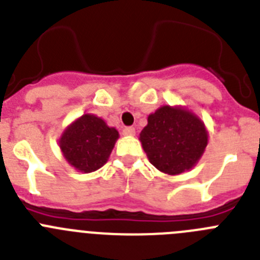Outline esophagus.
<instances>
[{"label": "esophagus", "instance_id": "1", "mask_svg": "<svg viewBox=\"0 0 260 260\" xmlns=\"http://www.w3.org/2000/svg\"><path fill=\"white\" fill-rule=\"evenodd\" d=\"M122 134L126 135V137H133L135 134V128L133 126H127L122 130Z\"/></svg>", "mask_w": 260, "mask_h": 260}]
</instances>
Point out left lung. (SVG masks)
<instances>
[{"instance_id":"1","label":"left lung","mask_w":260,"mask_h":260,"mask_svg":"<svg viewBox=\"0 0 260 260\" xmlns=\"http://www.w3.org/2000/svg\"><path fill=\"white\" fill-rule=\"evenodd\" d=\"M139 141L156 169L176 176L195 167L206 150L208 133L190 110L164 105L148 116Z\"/></svg>"}]
</instances>
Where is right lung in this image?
Wrapping results in <instances>:
<instances>
[{"label": "right lung", "mask_w": 260, "mask_h": 260, "mask_svg": "<svg viewBox=\"0 0 260 260\" xmlns=\"http://www.w3.org/2000/svg\"><path fill=\"white\" fill-rule=\"evenodd\" d=\"M118 132L95 114H83L62 133L58 144L66 161L77 171L91 173L109 158Z\"/></svg>", "instance_id": "obj_1"}]
</instances>
